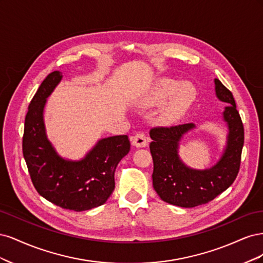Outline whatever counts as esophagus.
<instances>
[{
  "mask_svg": "<svg viewBox=\"0 0 263 263\" xmlns=\"http://www.w3.org/2000/svg\"><path fill=\"white\" fill-rule=\"evenodd\" d=\"M130 141L132 145L137 148H144L148 145V138L142 133L135 134L134 136L130 137Z\"/></svg>",
  "mask_w": 263,
  "mask_h": 263,
  "instance_id": "esophagus-1",
  "label": "esophagus"
}]
</instances>
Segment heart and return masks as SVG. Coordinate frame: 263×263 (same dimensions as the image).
Masks as SVG:
<instances>
[{
	"label": "heart",
	"instance_id": "b5f03b06",
	"mask_svg": "<svg viewBox=\"0 0 263 263\" xmlns=\"http://www.w3.org/2000/svg\"><path fill=\"white\" fill-rule=\"evenodd\" d=\"M170 102L163 109V118L168 121H174L181 115L184 114L187 108L194 102L195 94L192 87L189 84H181L173 80H161L155 86V91L148 99V103L151 105L160 104L166 98H169L173 92Z\"/></svg>",
	"mask_w": 263,
	"mask_h": 263
}]
</instances>
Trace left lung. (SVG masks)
<instances>
[{
	"label": "left lung",
	"instance_id": "obj_1",
	"mask_svg": "<svg viewBox=\"0 0 263 263\" xmlns=\"http://www.w3.org/2000/svg\"><path fill=\"white\" fill-rule=\"evenodd\" d=\"M214 85L216 98L227 103L221 113L227 133L220 157L210 168H191L179 155L181 141L196 128L195 124L158 127L149 133L154 189L162 201L180 208H195L214 200L233 184L239 171L243 147L241 118L232 92L218 79H214Z\"/></svg>",
	"mask_w": 263,
	"mask_h": 263
}]
</instances>
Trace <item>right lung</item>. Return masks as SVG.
Instances as JSON below:
<instances>
[{
	"mask_svg": "<svg viewBox=\"0 0 263 263\" xmlns=\"http://www.w3.org/2000/svg\"><path fill=\"white\" fill-rule=\"evenodd\" d=\"M60 71L46 77L30 101L25 118L23 155L37 192L47 201L82 212L104 204L115 187L119 161L129 153L127 135L99 139L83 158L62 157L47 136L44 112L47 99L62 80Z\"/></svg>",
	"mask_w": 263,
	"mask_h": 263,
	"instance_id": "obj_1",
	"label": "right lung"
}]
</instances>
